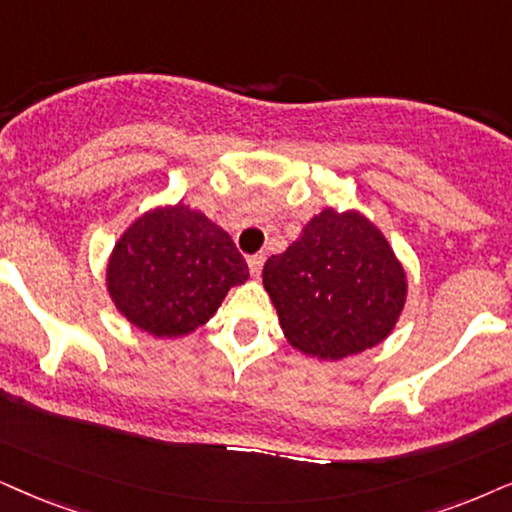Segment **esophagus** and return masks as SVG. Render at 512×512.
I'll return each instance as SVG.
<instances>
[{
  "instance_id": "34e87169",
  "label": "esophagus",
  "mask_w": 512,
  "mask_h": 512,
  "mask_svg": "<svg viewBox=\"0 0 512 512\" xmlns=\"http://www.w3.org/2000/svg\"><path fill=\"white\" fill-rule=\"evenodd\" d=\"M248 267H250V274H252V276L260 278L262 267H264V255H252V257H248Z\"/></svg>"
}]
</instances>
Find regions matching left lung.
Here are the masks:
<instances>
[{"label": "left lung", "instance_id": "8db88e82", "mask_svg": "<svg viewBox=\"0 0 512 512\" xmlns=\"http://www.w3.org/2000/svg\"><path fill=\"white\" fill-rule=\"evenodd\" d=\"M262 283L288 345L319 361H342L390 338L404 312L409 276L383 231L359 210L323 208Z\"/></svg>", "mask_w": 512, "mask_h": 512}]
</instances>
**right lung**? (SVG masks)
<instances>
[{
    "instance_id": "1",
    "label": "right lung",
    "mask_w": 512,
    "mask_h": 512,
    "mask_svg": "<svg viewBox=\"0 0 512 512\" xmlns=\"http://www.w3.org/2000/svg\"><path fill=\"white\" fill-rule=\"evenodd\" d=\"M248 264L222 226L184 203L153 205L115 241L106 290L122 319L153 338H184L208 323Z\"/></svg>"
}]
</instances>
